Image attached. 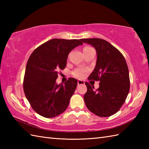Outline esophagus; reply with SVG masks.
Segmentation results:
<instances>
[{"mask_svg":"<svg viewBox=\"0 0 149 149\" xmlns=\"http://www.w3.org/2000/svg\"><path fill=\"white\" fill-rule=\"evenodd\" d=\"M77 84H78L79 86V85H84V82L83 81H81V80H78L77 81Z\"/></svg>","mask_w":149,"mask_h":149,"instance_id":"34e87169","label":"esophagus"}]
</instances>
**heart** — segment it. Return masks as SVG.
I'll use <instances>...</instances> for the list:
<instances>
[{"mask_svg":"<svg viewBox=\"0 0 149 149\" xmlns=\"http://www.w3.org/2000/svg\"><path fill=\"white\" fill-rule=\"evenodd\" d=\"M85 74H86V70L83 68H78L75 70L74 72V75L78 78H83L85 75Z\"/></svg>","mask_w":149,"mask_h":149,"instance_id":"b5f03b06","label":"heart"}]
</instances>
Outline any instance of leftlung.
<instances>
[{
    "mask_svg": "<svg viewBox=\"0 0 149 149\" xmlns=\"http://www.w3.org/2000/svg\"><path fill=\"white\" fill-rule=\"evenodd\" d=\"M82 42L93 46L97 52L95 67L90 79L99 81V88L85 83L87 91L84 102L91 113L107 117L115 114L125 102L129 88V70L124 57L107 41L100 38L81 39Z\"/></svg>",
    "mask_w": 149,
    "mask_h": 149,
    "instance_id": "left-lung-1",
    "label": "left lung"
}]
</instances>
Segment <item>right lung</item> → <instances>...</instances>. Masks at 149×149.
<instances>
[{
    "mask_svg": "<svg viewBox=\"0 0 149 149\" xmlns=\"http://www.w3.org/2000/svg\"><path fill=\"white\" fill-rule=\"evenodd\" d=\"M83 45L81 40L54 38L38 47L28 59L24 79V91L35 111L45 118H53L67 108L77 86L69 78L58 84V71L66 65L69 53Z\"/></svg>",
    "mask_w": 149,
    "mask_h": 149,
    "instance_id": "obj_1",
    "label": "right lung"
}]
</instances>
